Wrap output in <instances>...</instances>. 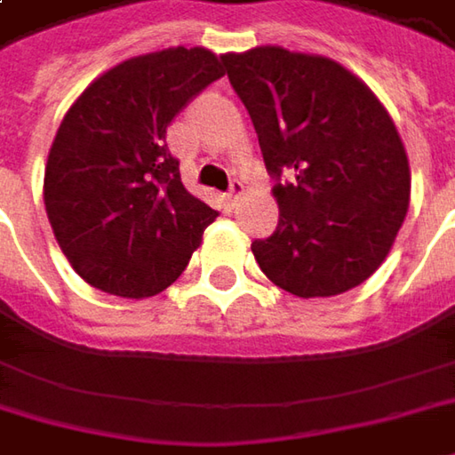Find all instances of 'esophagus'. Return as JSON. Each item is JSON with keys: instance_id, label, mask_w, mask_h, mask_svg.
Returning a JSON list of instances; mask_svg holds the SVG:
<instances>
[{"instance_id": "esophagus-1", "label": "esophagus", "mask_w": 455, "mask_h": 455, "mask_svg": "<svg viewBox=\"0 0 455 455\" xmlns=\"http://www.w3.org/2000/svg\"><path fill=\"white\" fill-rule=\"evenodd\" d=\"M243 192H245V184H243L240 179H233V181H230V192H228V199H230V202H238L240 196H243Z\"/></svg>"}]
</instances>
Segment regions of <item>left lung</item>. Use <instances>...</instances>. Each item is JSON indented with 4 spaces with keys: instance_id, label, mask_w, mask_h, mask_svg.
<instances>
[{
    "instance_id": "8db88e82",
    "label": "left lung",
    "mask_w": 455,
    "mask_h": 455,
    "mask_svg": "<svg viewBox=\"0 0 455 455\" xmlns=\"http://www.w3.org/2000/svg\"><path fill=\"white\" fill-rule=\"evenodd\" d=\"M222 60L276 179L279 225L251 245L261 271L302 299L363 284L410 207V161L395 120L332 58L259 45Z\"/></svg>"
}]
</instances>
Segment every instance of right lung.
I'll use <instances>...</instances> for the list:
<instances>
[{"label": "right lung", "instance_id": "1", "mask_svg": "<svg viewBox=\"0 0 455 455\" xmlns=\"http://www.w3.org/2000/svg\"><path fill=\"white\" fill-rule=\"evenodd\" d=\"M220 76L212 51L166 48L112 66L66 112L43 199L63 256L86 284L143 299L187 268L217 212L187 192L166 127Z\"/></svg>", "mask_w": 455, "mask_h": 455}]
</instances>
